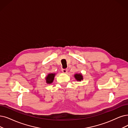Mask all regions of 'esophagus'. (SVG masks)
<instances>
[{
  "mask_svg": "<svg viewBox=\"0 0 128 128\" xmlns=\"http://www.w3.org/2000/svg\"><path fill=\"white\" fill-rule=\"evenodd\" d=\"M68 71V70L67 69H62V72L63 73H67Z\"/></svg>",
  "mask_w": 128,
  "mask_h": 128,
  "instance_id": "esophagus-1",
  "label": "esophagus"
}]
</instances>
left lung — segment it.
I'll return each mask as SVG.
<instances>
[{
    "label": "left lung",
    "instance_id": "left-lung-1",
    "mask_svg": "<svg viewBox=\"0 0 128 128\" xmlns=\"http://www.w3.org/2000/svg\"><path fill=\"white\" fill-rule=\"evenodd\" d=\"M74 77L76 79V80L77 81H81V80L83 79L82 78V76L81 74H76L74 75Z\"/></svg>",
    "mask_w": 128,
    "mask_h": 128
}]
</instances>
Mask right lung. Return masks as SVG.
<instances>
[{"mask_svg":"<svg viewBox=\"0 0 128 128\" xmlns=\"http://www.w3.org/2000/svg\"><path fill=\"white\" fill-rule=\"evenodd\" d=\"M54 74H50L46 77V82L47 84H51L53 82L54 77Z\"/></svg>","mask_w":128,"mask_h":128,"instance_id":"right-lung-1","label":"right lung"}]
</instances>
